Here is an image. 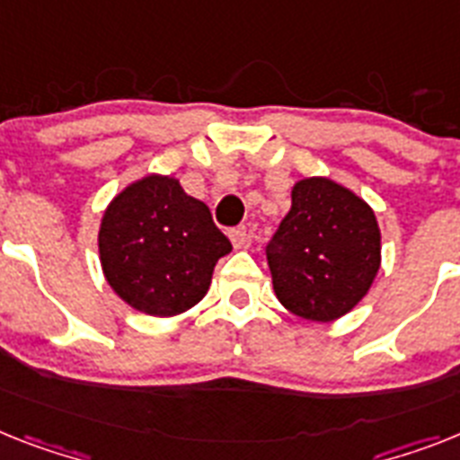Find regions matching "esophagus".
<instances>
[{
	"mask_svg": "<svg viewBox=\"0 0 460 460\" xmlns=\"http://www.w3.org/2000/svg\"><path fill=\"white\" fill-rule=\"evenodd\" d=\"M229 238H231V243H234V248H236V250L245 248V243H248V229H245V226L231 229Z\"/></svg>",
	"mask_w": 460,
	"mask_h": 460,
	"instance_id": "1",
	"label": "esophagus"
}]
</instances>
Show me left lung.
Listing matches in <instances>:
<instances>
[{"label":"left lung","mask_w":460,"mask_h":460,"mask_svg":"<svg viewBox=\"0 0 460 460\" xmlns=\"http://www.w3.org/2000/svg\"><path fill=\"white\" fill-rule=\"evenodd\" d=\"M278 302L299 318L332 323L358 306L381 266L374 210L330 177L292 187V208L266 245Z\"/></svg>","instance_id":"8db88e82"}]
</instances>
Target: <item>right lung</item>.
Wrapping results in <instances>:
<instances>
[{
  "instance_id": "1",
  "label": "right lung",
  "mask_w": 460,
  "mask_h": 460,
  "mask_svg": "<svg viewBox=\"0 0 460 460\" xmlns=\"http://www.w3.org/2000/svg\"><path fill=\"white\" fill-rule=\"evenodd\" d=\"M98 250L107 283L123 302L171 318L206 296L215 264L231 252V243L180 180L146 175L111 199Z\"/></svg>"
}]
</instances>
